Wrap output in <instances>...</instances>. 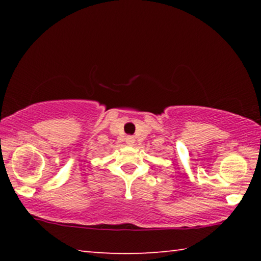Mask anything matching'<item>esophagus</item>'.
<instances>
[{
    "instance_id": "esophagus-1",
    "label": "esophagus",
    "mask_w": 261,
    "mask_h": 261,
    "mask_svg": "<svg viewBox=\"0 0 261 261\" xmlns=\"http://www.w3.org/2000/svg\"><path fill=\"white\" fill-rule=\"evenodd\" d=\"M125 141H126V144H129V145H132L135 143V138L132 136H127L126 137V139H125Z\"/></svg>"
}]
</instances>
